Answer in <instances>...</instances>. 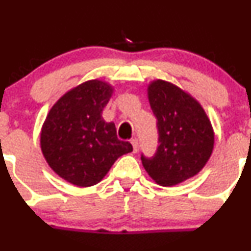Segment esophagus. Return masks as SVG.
<instances>
[{"instance_id": "34e87169", "label": "esophagus", "mask_w": 251, "mask_h": 251, "mask_svg": "<svg viewBox=\"0 0 251 251\" xmlns=\"http://www.w3.org/2000/svg\"><path fill=\"white\" fill-rule=\"evenodd\" d=\"M131 144H132V147H133V151H135V153H137V151H138V140L137 138H132V140H131Z\"/></svg>"}]
</instances>
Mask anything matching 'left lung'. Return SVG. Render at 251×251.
Returning <instances> with one entry per match:
<instances>
[{
	"label": "left lung",
	"mask_w": 251,
	"mask_h": 251,
	"mask_svg": "<svg viewBox=\"0 0 251 251\" xmlns=\"http://www.w3.org/2000/svg\"><path fill=\"white\" fill-rule=\"evenodd\" d=\"M155 115L159 146L153 158L142 164L158 184L171 187L196 176L210 159L215 133L201 103L188 92L165 80L147 88Z\"/></svg>",
	"instance_id": "obj_1"
}]
</instances>
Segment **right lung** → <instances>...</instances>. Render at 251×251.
Segmentation results:
<instances>
[{"instance_id":"obj_1","label":"right lung","mask_w":251,"mask_h":251,"mask_svg":"<svg viewBox=\"0 0 251 251\" xmlns=\"http://www.w3.org/2000/svg\"><path fill=\"white\" fill-rule=\"evenodd\" d=\"M113 92L105 81H85L53 104L42 125L40 144L47 164L74 186H95L119 156L132 151L130 142L116 137L114 123L102 118Z\"/></svg>"}]
</instances>
